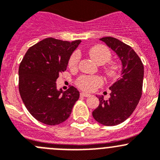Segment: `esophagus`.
I'll return each mask as SVG.
<instances>
[{"instance_id":"1","label":"esophagus","mask_w":160,"mask_h":160,"mask_svg":"<svg viewBox=\"0 0 160 160\" xmlns=\"http://www.w3.org/2000/svg\"><path fill=\"white\" fill-rule=\"evenodd\" d=\"M80 96L83 97H90V94H88L86 92H81L80 93Z\"/></svg>"}]
</instances>
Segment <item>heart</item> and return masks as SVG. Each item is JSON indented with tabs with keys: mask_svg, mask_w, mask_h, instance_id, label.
Returning <instances> with one entry per match:
<instances>
[{
	"mask_svg": "<svg viewBox=\"0 0 160 160\" xmlns=\"http://www.w3.org/2000/svg\"><path fill=\"white\" fill-rule=\"evenodd\" d=\"M89 57L98 65H103L104 63L110 61L112 58V53L111 51L104 45H97L92 47L88 51ZM80 56L78 52H75L71 55L68 62V66L71 69H75L78 64ZM119 67L117 63H109L105 68L104 72L108 77L113 78L116 76L118 73ZM78 86L82 90L87 92H92L95 90L97 88L103 84V80L99 76H91V75H82L77 79Z\"/></svg>",
	"mask_w": 160,
	"mask_h": 160,
	"instance_id": "heart-1",
	"label": "heart"
}]
</instances>
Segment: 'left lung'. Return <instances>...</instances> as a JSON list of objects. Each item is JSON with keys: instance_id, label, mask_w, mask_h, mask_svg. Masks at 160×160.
Returning a JSON list of instances; mask_svg holds the SVG:
<instances>
[{"instance_id": "left-lung-1", "label": "left lung", "mask_w": 160, "mask_h": 160, "mask_svg": "<svg viewBox=\"0 0 160 160\" xmlns=\"http://www.w3.org/2000/svg\"><path fill=\"white\" fill-rule=\"evenodd\" d=\"M113 50L122 62L121 78L109 87L110 98L97 96L99 106L92 112L96 121L107 127L120 124L127 119L139 103L142 94L144 66L134 50L112 37L100 39Z\"/></svg>"}]
</instances>
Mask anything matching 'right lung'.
<instances>
[{"instance_id": "obj_1", "label": "right lung", "mask_w": 160, "mask_h": 160, "mask_svg": "<svg viewBox=\"0 0 160 160\" xmlns=\"http://www.w3.org/2000/svg\"><path fill=\"white\" fill-rule=\"evenodd\" d=\"M81 40L72 42L43 39L30 47L19 68V90L24 105L33 118L55 126L66 121L79 98L74 86L66 91L56 87L60 73L65 71Z\"/></svg>"}]
</instances>
